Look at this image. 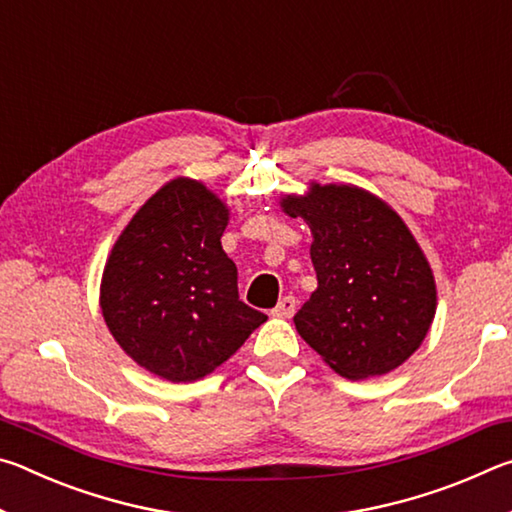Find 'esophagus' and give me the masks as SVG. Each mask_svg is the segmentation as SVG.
Returning a JSON list of instances; mask_svg holds the SVG:
<instances>
[{"instance_id":"esophagus-1","label":"esophagus","mask_w":512,"mask_h":512,"mask_svg":"<svg viewBox=\"0 0 512 512\" xmlns=\"http://www.w3.org/2000/svg\"><path fill=\"white\" fill-rule=\"evenodd\" d=\"M296 298L293 296H284L280 302H277V307L273 309V316L277 318H291L293 314H296Z\"/></svg>"}]
</instances>
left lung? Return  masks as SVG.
I'll list each match as a JSON object with an SVG mask.
<instances>
[{
	"label": "left lung",
	"instance_id": "obj_1",
	"mask_svg": "<svg viewBox=\"0 0 512 512\" xmlns=\"http://www.w3.org/2000/svg\"><path fill=\"white\" fill-rule=\"evenodd\" d=\"M280 205L314 235L318 289L293 316L298 334L341 377L402 366L436 316V282L400 214L354 185L311 183Z\"/></svg>",
	"mask_w": 512,
	"mask_h": 512
}]
</instances>
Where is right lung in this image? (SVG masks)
Segmentation results:
<instances>
[{"label": "right lung", "instance_id": "obj_1", "mask_svg": "<svg viewBox=\"0 0 512 512\" xmlns=\"http://www.w3.org/2000/svg\"><path fill=\"white\" fill-rule=\"evenodd\" d=\"M230 210L192 178L160 187L121 232L101 277L103 320L153 375L196 381L266 323L239 300L221 237Z\"/></svg>", "mask_w": 512, "mask_h": 512}]
</instances>
